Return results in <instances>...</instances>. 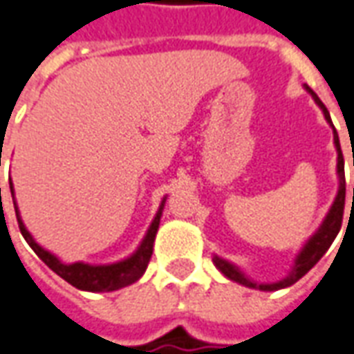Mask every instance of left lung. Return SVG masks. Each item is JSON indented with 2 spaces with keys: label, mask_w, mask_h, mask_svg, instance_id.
<instances>
[{
  "label": "left lung",
  "mask_w": 354,
  "mask_h": 354,
  "mask_svg": "<svg viewBox=\"0 0 354 354\" xmlns=\"http://www.w3.org/2000/svg\"><path fill=\"white\" fill-rule=\"evenodd\" d=\"M306 90H308V88H306ZM308 91L313 93L315 101L324 111V117H326V120H328V122H332L328 109L324 107V103L318 100V95H316L313 90H308ZM333 140H335V147H337V153H339V155H337L339 192H337V197H335L332 209H330V212H328V216H326V220H324V224L320 226V230H318L315 236L308 239V243H306V245L303 247V251L299 253L297 261H295V266H293L291 274H289L288 278H283L281 281H278V283H253L251 280H247L245 276L237 270L234 264H230L226 263V261L218 259V257H214V264L218 266V270L222 272L224 276H228L230 280L237 281V283H243V286H247V288H257V289H263V291H276V289L293 286L295 281L301 280L306 272L310 270V268H313V266L322 259L324 253H326V251L330 249V245H332V241L335 239V236L339 234L341 222H343V209H345V160H343V153H341V147H339V138H337V132H335V130H333ZM353 197H354V189H353Z\"/></svg>",
  "instance_id": "obj_1"
}]
</instances>
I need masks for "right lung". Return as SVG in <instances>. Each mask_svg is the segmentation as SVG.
Instances as JSON below:
<instances>
[{
    "instance_id": "right-lung-1",
    "label": "right lung",
    "mask_w": 354,
    "mask_h": 354,
    "mask_svg": "<svg viewBox=\"0 0 354 354\" xmlns=\"http://www.w3.org/2000/svg\"><path fill=\"white\" fill-rule=\"evenodd\" d=\"M11 185V195H13V184ZM15 212H17V222H19V228H21L22 237L28 241V245L34 249V253L38 254L44 263L48 264L51 270L55 272L57 276H61L63 280L68 281L71 286L84 291H115V289L124 288L134 283L143 276V272L149 264V259L153 254V241H155V234L159 230L160 222V212H162V205H160L157 216L151 222V226L147 230V236L143 237L142 245L136 251L130 259H126L122 263L107 264V266H90V264L84 263H74V264H63L57 257L41 249V247L32 239L28 234V230L24 228L21 216H19V209H17V203H15Z\"/></svg>"
}]
</instances>
